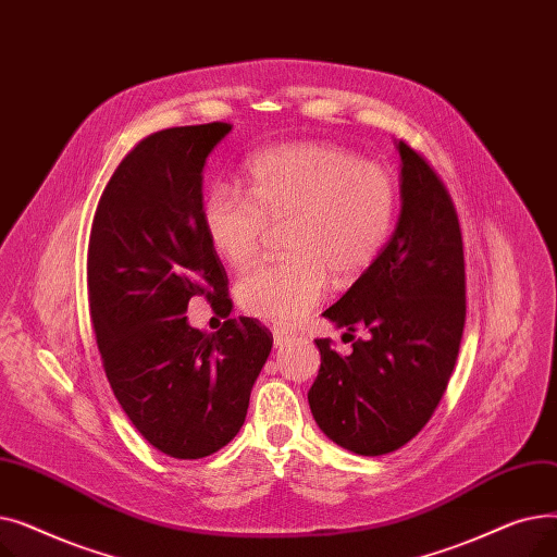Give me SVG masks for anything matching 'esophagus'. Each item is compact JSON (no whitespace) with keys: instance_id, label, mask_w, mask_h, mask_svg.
Instances as JSON below:
<instances>
[{"instance_id":"esophagus-1","label":"esophagus","mask_w":557,"mask_h":557,"mask_svg":"<svg viewBox=\"0 0 557 557\" xmlns=\"http://www.w3.org/2000/svg\"><path fill=\"white\" fill-rule=\"evenodd\" d=\"M273 341H275V345H286L290 341H296V336L284 332V330H273Z\"/></svg>"}]
</instances>
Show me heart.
I'll list each match as a JSON object with an SVG mask.
<instances>
[{
    "label": "heart",
    "instance_id": "obj_1",
    "mask_svg": "<svg viewBox=\"0 0 557 557\" xmlns=\"http://www.w3.org/2000/svg\"><path fill=\"white\" fill-rule=\"evenodd\" d=\"M248 194L212 187L200 219L212 248L244 269L259 255L269 225H284L288 257L242 277L244 311L275 325H294L330 286L355 282L388 242L395 219L391 173L325 141L275 144L246 164Z\"/></svg>",
    "mask_w": 557,
    "mask_h": 557
}]
</instances>
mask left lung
I'll return each mask as SVG.
<instances>
[{
    "instance_id": "obj_1",
    "label": "left lung",
    "mask_w": 557,
    "mask_h": 557,
    "mask_svg": "<svg viewBox=\"0 0 557 557\" xmlns=\"http://www.w3.org/2000/svg\"><path fill=\"white\" fill-rule=\"evenodd\" d=\"M401 210L391 242L323 315L347 327L352 352L315 338L313 420L347 451L404 447L441 404L465 327V255L454 200L441 175L404 139ZM361 329L367 336L355 339Z\"/></svg>"
}]
</instances>
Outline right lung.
<instances>
[{"mask_svg":"<svg viewBox=\"0 0 557 557\" xmlns=\"http://www.w3.org/2000/svg\"><path fill=\"white\" fill-rule=\"evenodd\" d=\"M225 122L144 137L114 169L87 246V300L110 388L135 429L171 458H205L244 426L273 334L227 318L189 327L191 298L227 313V275L200 219L202 166Z\"/></svg>","mask_w":557,"mask_h":557,"instance_id":"1","label":"right lung"}]
</instances>
